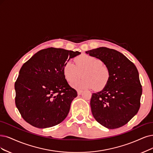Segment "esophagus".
<instances>
[{
	"mask_svg": "<svg viewBox=\"0 0 153 153\" xmlns=\"http://www.w3.org/2000/svg\"><path fill=\"white\" fill-rule=\"evenodd\" d=\"M82 93V90H77V94L78 95H81Z\"/></svg>",
	"mask_w": 153,
	"mask_h": 153,
	"instance_id": "34e87169",
	"label": "esophagus"
}]
</instances>
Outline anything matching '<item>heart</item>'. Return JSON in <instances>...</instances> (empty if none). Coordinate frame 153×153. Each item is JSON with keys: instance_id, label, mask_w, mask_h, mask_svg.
I'll return each mask as SVG.
<instances>
[{"instance_id": "heart-1", "label": "heart", "mask_w": 153, "mask_h": 153, "mask_svg": "<svg viewBox=\"0 0 153 153\" xmlns=\"http://www.w3.org/2000/svg\"><path fill=\"white\" fill-rule=\"evenodd\" d=\"M74 61L76 65L71 61H67L63 67L64 76L69 83L76 81L82 73L83 78L73 82V88H94L100 90L106 86L110 78V71L101 59L94 56L82 54L77 56Z\"/></svg>"}]
</instances>
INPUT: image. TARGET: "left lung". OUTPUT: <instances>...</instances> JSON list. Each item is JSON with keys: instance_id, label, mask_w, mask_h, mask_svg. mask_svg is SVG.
Segmentation results:
<instances>
[{"instance_id": "8db88e82", "label": "left lung", "mask_w": 153, "mask_h": 153, "mask_svg": "<svg viewBox=\"0 0 153 153\" xmlns=\"http://www.w3.org/2000/svg\"><path fill=\"white\" fill-rule=\"evenodd\" d=\"M102 60L110 71V78L101 91L93 93L90 101L92 114L98 123L108 129L123 126L137 114L142 95L136 67L118 51L100 47L86 51Z\"/></svg>"}]
</instances>
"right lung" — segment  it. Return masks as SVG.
<instances>
[{
  "label": "right lung",
  "instance_id": "right-lung-1",
  "mask_svg": "<svg viewBox=\"0 0 153 153\" xmlns=\"http://www.w3.org/2000/svg\"><path fill=\"white\" fill-rule=\"evenodd\" d=\"M81 54L63 48L39 50L22 65L15 82V103L23 119L45 128L67 117L77 91L63 74L66 62Z\"/></svg>",
  "mask_w": 153,
  "mask_h": 153
}]
</instances>
